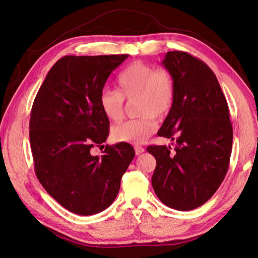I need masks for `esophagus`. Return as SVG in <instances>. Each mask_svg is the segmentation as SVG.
<instances>
[{
	"mask_svg": "<svg viewBox=\"0 0 258 258\" xmlns=\"http://www.w3.org/2000/svg\"><path fill=\"white\" fill-rule=\"evenodd\" d=\"M134 149H135V154L137 155H141L142 152H145V148L141 146H135Z\"/></svg>",
	"mask_w": 258,
	"mask_h": 258,
	"instance_id": "34e87169",
	"label": "esophagus"
}]
</instances>
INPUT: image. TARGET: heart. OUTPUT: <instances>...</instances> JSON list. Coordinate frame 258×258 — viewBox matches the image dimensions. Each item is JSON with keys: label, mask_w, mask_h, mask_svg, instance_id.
<instances>
[{"label": "heart", "mask_w": 258, "mask_h": 258, "mask_svg": "<svg viewBox=\"0 0 258 258\" xmlns=\"http://www.w3.org/2000/svg\"><path fill=\"white\" fill-rule=\"evenodd\" d=\"M176 85L172 73L166 68H155L143 61L128 64L117 78V91L104 89L99 97L103 115L111 121H119L124 116V100H137V119L126 120L111 131L115 142L141 145L157 127V119H164L175 102Z\"/></svg>", "instance_id": "obj_1"}]
</instances>
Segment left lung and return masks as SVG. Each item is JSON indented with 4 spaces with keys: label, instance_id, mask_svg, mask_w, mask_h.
<instances>
[{
    "label": "left lung",
    "instance_id": "left-lung-1",
    "mask_svg": "<svg viewBox=\"0 0 258 258\" xmlns=\"http://www.w3.org/2000/svg\"><path fill=\"white\" fill-rule=\"evenodd\" d=\"M175 80L176 97L158 135L175 140L174 150L149 146L156 158L151 177L157 197L166 206L191 211L202 206L223 182L232 150L229 107L215 74L183 51L163 60Z\"/></svg>",
    "mask_w": 258,
    "mask_h": 258
}]
</instances>
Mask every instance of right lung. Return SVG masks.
I'll list each match as a JSON object with an SVG mask.
<instances>
[{
	"label": "right lung",
	"mask_w": 258,
	"mask_h": 258,
	"mask_svg": "<svg viewBox=\"0 0 258 258\" xmlns=\"http://www.w3.org/2000/svg\"><path fill=\"white\" fill-rule=\"evenodd\" d=\"M128 54L66 55L50 69L34 100L29 140L35 174L61 206L93 215L110 206L135 151L128 143L102 146L109 119L99 106L108 77Z\"/></svg>",
	"instance_id": "right-lung-1"
}]
</instances>
